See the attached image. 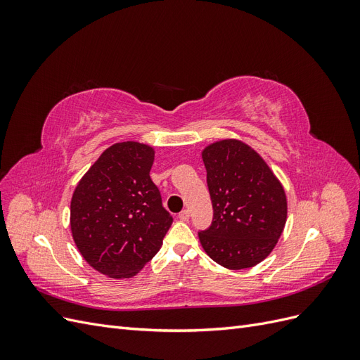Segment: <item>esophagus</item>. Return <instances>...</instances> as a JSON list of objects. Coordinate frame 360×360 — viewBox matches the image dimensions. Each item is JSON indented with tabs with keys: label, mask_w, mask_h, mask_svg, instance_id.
<instances>
[{
	"label": "esophagus",
	"mask_w": 360,
	"mask_h": 360,
	"mask_svg": "<svg viewBox=\"0 0 360 360\" xmlns=\"http://www.w3.org/2000/svg\"><path fill=\"white\" fill-rule=\"evenodd\" d=\"M189 210H181L180 213H179V219L180 221H188L189 219Z\"/></svg>",
	"instance_id": "esophagus-1"
}]
</instances>
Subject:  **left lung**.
Masks as SVG:
<instances>
[{
	"instance_id": "1",
	"label": "left lung",
	"mask_w": 360,
	"mask_h": 360,
	"mask_svg": "<svg viewBox=\"0 0 360 360\" xmlns=\"http://www.w3.org/2000/svg\"><path fill=\"white\" fill-rule=\"evenodd\" d=\"M213 221L198 233L213 261L230 270L254 267L278 243L287 221L281 181L254 148L222 139L202 150Z\"/></svg>"
}]
</instances>
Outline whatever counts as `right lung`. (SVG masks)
Masks as SVG:
<instances>
[{
  "label": "right lung",
  "mask_w": 360,
  "mask_h": 360,
  "mask_svg": "<svg viewBox=\"0 0 360 360\" xmlns=\"http://www.w3.org/2000/svg\"><path fill=\"white\" fill-rule=\"evenodd\" d=\"M155 148L126 141L106 148L84 174L70 202L76 248L93 269L132 278L153 258L172 224L150 179Z\"/></svg>",
  "instance_id": "right-lung-1"
}]
</instances>
